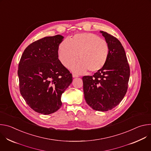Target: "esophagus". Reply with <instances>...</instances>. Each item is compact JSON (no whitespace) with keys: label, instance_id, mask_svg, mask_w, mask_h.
<instances>
[{"label":"esophagus","instance_id":"34e87169","mask_svg":"<svg viewBox=\"0 0 151 151\" xmlns=\"http://www.w3.org/2000/svg\"><path fill=\"white\" fill-rule=\"evenodd\" d=\"M72 76H73V78H76V77H78V76H79L78 75L75 74V73H73V74H72Z\"/></svg>","mask_w":151,"mask_h":151}]
</instances>
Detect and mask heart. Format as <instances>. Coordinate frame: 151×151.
Here are the masks:
<instances>
[{
  "label": "heart",
  "instance_id": "b5f03b06",
  "mask_svg": "<svg viewBox=\"0 0 151 151\" xmlns=\"http://www.w3.org/2000/svg\"><path fill=\"white\" fill-rule=\"evenodd\" d=\"M107 42L93 33H82L74 35L69 40L62 41L58 47V55L64 66L69 69L78 60L74 68L79 73L87 70L91 73L100 70L106 64L109 55Z\"/></svg>",
  "mask_w": 151,
  "mask_h": 151
}]
</instances>
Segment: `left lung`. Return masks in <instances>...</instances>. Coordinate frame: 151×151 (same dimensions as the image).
<instances>
[{"instance_id": "1", "label": "left lung", "mask_w": 151, "mask_h": 151, "mask_svg": "<svg viewBox=\"0 0 151 151\" xmlns=\"http://www.w3.org/2000/svg\"><path fill=\"white\" fill-rule=\"evenodd\" d=\"M109 47L104 66L93 76L82 77L84 97L92 109L108 111L119 104L128 88L130 70L120 41L105 32H100Z\"/></svg>"}]
</instances>
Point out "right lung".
Segmentation results:
<instances>
[{
  "instance_id": "right-lung-1",
  "label": "right lung",
  "mask_w": 151,
  "mask_h": 151,
  "mask_svg": "<svg viewBox=\"0 0 151 151\" xmlns=\"http://www.w3.org/2000/svg\"><path fill=\"white\" fill-rule=\"evenodd\" d=\"M63 36L43 37L30 44L18 64L20 93L35 112L48 115L62 105L61 96L72 82V75L58 59Z\"/></svg>"
}]
</instances>
